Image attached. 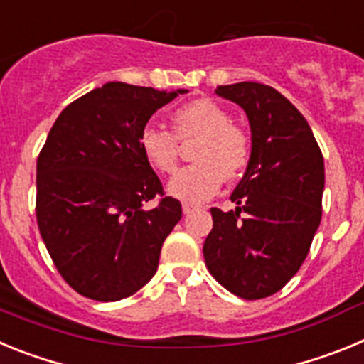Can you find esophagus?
Here are the masks:
<instances>
[{"instance_id": "34e87169", "label": "esophagus", "mask_w": 364, "mask_h": 364, "mask_svg": "<svg viewBox=\"0 0 364 364\" xmlns=\"http://www.w3.org/2000/svg\"><path fill=\"white\" fill-rule=\"evenodd\" d=\"M197 210H198V205H195V204H188V202H186V204H182V211H184L186 215L193 213V211H197Z\"/></svg>"}]
</instances>
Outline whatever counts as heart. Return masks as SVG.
<instances>
[{"label": "heart", "mask_w": 364, "mask_h": 364, "mask_svg": "<svg viewBox=\"0 0 364 364\" xmlns=\"http://www.w3.org/2000/svg\"><path fill=\"white\" fill-rule=\"evenodd\" d=\"M171 131L147 125L140 133V149L151 167L171 175L178 166V140L200 136L195 149V164L180 169L167 191L188 204H200L220 189L222 180H233L252 159V138L246 129L233 124V117L220 104L200 98L173 112Z\"/></svg>", "instance_id": "1"}]
</instances>
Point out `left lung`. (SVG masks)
<instances>
[{
    "label": "left lung",
    "mask_w": 364,
    "mask_h": 364,
    "mask_svg": "<svg viewBox=\"0 0 364 364\" xmlns=\"http://www.w3.org/2000/svg\"><path fill=\"white\" fill-rule=\"evenodd\" d=\"M215 92L246 112L252 159L230 197L237 208H211L204 260L228 291L255 301L277 294L310 252L323 215L324 160L308 122L273 87L240 82Z\"/></svg>",
    "instance_id": "1"
}]
</instances>
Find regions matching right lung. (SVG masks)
<instances>
[{
  "mask_svg": "<svg viewBox=\"0 0 364 364\" xmlns=\"http://www.w3.org/2000/svg\"><path fill=\"white\" fill-rule=\"evenodd\" d=\"M184 92L109 82L74 100L54 122L38 156V228L60 275L83 297L120 301L156 273L182 205L164 195L140 133ZM156 194L159 204L146 210Z\"/></svg>",
  "mask_w": 364,
  "mask_h": 364,
  "instance_id": "right-lung-1",
  "label": "right lung"
}]
</instances>
